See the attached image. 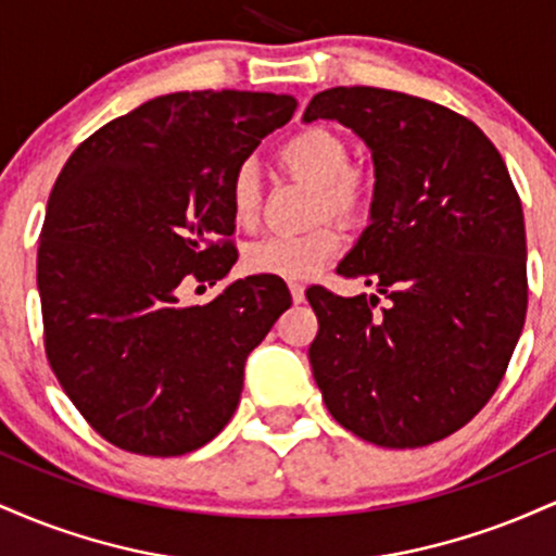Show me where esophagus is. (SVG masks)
<instances>
[{"mask_svg":"<svg viewBox=\"0 0 556 556\" xmlns=\"http://www.w3.org/2000/svg\"><path fill=\"white\" fill-rule=\"evenodd\" d=\"M290 295H292V303H303L305 300V287L303 285H290Z\"/></svg>","mask_w":556,"mask_h":556,"instance_id":"34e87169","label":"esophagus"}]
</instances>
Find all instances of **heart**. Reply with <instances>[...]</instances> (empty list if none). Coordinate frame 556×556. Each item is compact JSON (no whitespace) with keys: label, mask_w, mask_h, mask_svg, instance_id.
Returning a JSON list of instances; mask_svg holds the SVG:
<instances>
[{"label":"heart","mask_w":556,"mask_h":556,"mask_svg":"<svg viewBox=\"0 0 556 556\" xmlns=\"http://www.w3.org/2000/svg\"><path fill=\"white\" fill-rule=\"evenodd\" d=\"M279 164L300 177L316 182L314 216L344 225H363L374 214L379 185L368 167L350 164V143L340 132L324 125H311L290 136L279 149ZM229 212L240 229H256L261 222V180L251 162H242L229 177ZM342 235L331 222H324L300 235H271L253 242L245 251V266L253 274L305 282L316 277L340 253Z\"/></svg>","instance_id":"heart-1"}]
</instances>
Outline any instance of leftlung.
<instances>
[{
	"label": "left lung",
	"instance_id": "obj_1",
	"mask_svg": "<svg viewBox=\"0 0 556 556\" xmlns=\"http://www.w3.org/2000/svg\"><path fill=\"white\" fill-rule=\"evenodd\" d=\"M318 117L366 140L379 195L337 266L376 295L305 292L314 379L355 437L392 450L439 442L491 400L526 321L520 195L481 127L429 99L337 86L311 99L303 119Z\"/></svg>",
	"mask_w": 556,
	"mask_h": 556
}]
</instances>
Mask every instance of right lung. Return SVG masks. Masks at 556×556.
<instances>
[{
    "mask_svg": "<svg viewBox=\"0 0 556 556\" xmlns=\"http://www.w3.org/2000/svg\"><path fill=\"white\" fill-rule=\"evenodd\" d=\"M292 96L167 93L86 138L56 177L38 242L43 350L88 426L132 455L198 450L232 418L251 350L290 308L274 277L238 279L229 177L290 123Z\"/></svg>",
    "mask_w": 556,
    "mask_h": 556,
    "instance_id": "right-lung-1",
    "label": "right lung"
}]
</instances>
